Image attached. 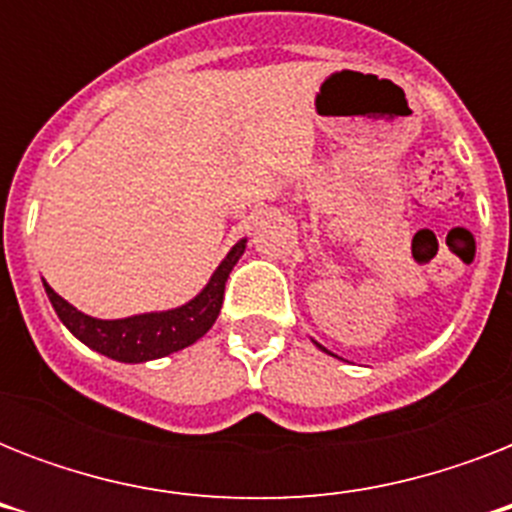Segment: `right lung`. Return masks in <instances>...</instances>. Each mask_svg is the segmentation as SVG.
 Masks as SVG:
<instances>
[{
	"mask_svg": "<svg viewBox=\"0 0 512 512\" xmlns=\"http://www.w3.org/2000/svg\"><path fill=\"white\" fill-rule=\"evenodd\" d=\"M244 247H247V239H241L228 252L223 263L217 265V271L212 273L207 287L201 289L191 303L180 305L175 311L143 313V316H130V319L103 321L76 311L74 305H68L47 281H44V289H47V297H50L58 319L87 348L98 350L108 358H116V361H124V364H140V361H151V358L170 356L175 350L188 348L199 337L207 335L209 327L215 324L217 313L223 308L228 273L233 271V265L239 263V257L244 255Z\"/></svg>",
	"mask_w": 512,
	"mask_h": 512,
	"instance_id": "1",
	"label": "right lung"
}]
</instances>
